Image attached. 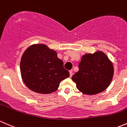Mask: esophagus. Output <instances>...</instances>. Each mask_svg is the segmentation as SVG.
<instances>
[{
  "instance_id": "1",
  "label": "esophagus",
  "mask_w": 127,
  "mask_h": 127,
  "mask_svg": "<svg viewBox=\"0 0 127 127\" xmlns=\"http://www.w3.org/2000/svg\"><path fill=\"white\" fill-rule=\"evenodd\" d=\"M69 73H70V77H71L73 75V70H70V71H69Z\"/></svg>"
}]
</instances>
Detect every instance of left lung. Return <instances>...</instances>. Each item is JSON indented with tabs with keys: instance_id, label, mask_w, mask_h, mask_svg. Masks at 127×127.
Instances as JSON below:
<instances>
[{
	"instance_id": "left-lung-1",
	"label": "left lung",
	"mask_w": 127,
	"mask_h": 127,
	"mask_svg": "<svg viewBox=\"0 0 127 127\" xmlns=\"http://www.w3.org/2000/svg\"><path fill=\"white\" fill-rule=\"evenodd\" d=\"M79 70L71 79L83 93L93 95L102 92L110 85L114 66L107 56L101 51L83 56Z\"/></svg>"
}]
</instances>
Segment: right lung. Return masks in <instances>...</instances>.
<instances>
[{"instance_id":"right-lung-1","label":"right lung","mask_w":127,"mask_h":127,"mask_svg":"<svg viewBox=\"0 0 127 127\" xmlns=\"http://www.w3.org/2000/svg\"><path fill=\"white\" fill-rule=\"evenodd\" d=\"M20 71L26 86L41 94L54 92L61 81L70 76L56 51L45 44H33L25 51L21 57Z\"/></svg>"}]
</instances>
